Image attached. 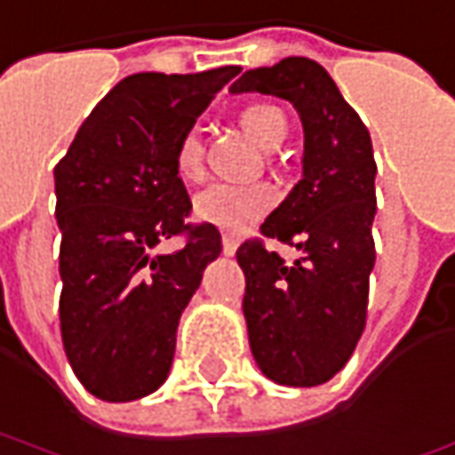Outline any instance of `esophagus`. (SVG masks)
I'll use <instances>...</instances> for the list:
<instances>
[{"instance_id": "esophagus-1", "label": "esophagus", "mask_w": 455, "mask_h": 455, "mask_svg": "<svg viewBox=\"0 0 455 455\" xmlns=\"http://www.w3.org/2000/svg\"><path fill=\"white\" fill-rule=\"evenodd\" d=\"M237 245H240V243L235 240L233 235H222V252H225V255H235Z\"/></svg>"}]
</instances>
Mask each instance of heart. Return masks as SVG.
Listing matches in <instances>:
<instances>
[{
	"label": "heart",
	"mask_w": 455,
	"mask_h": 455,
	"mask_svg": "<svg viewBox=\"0 0 455 455\" xmlns=\"http://www.w3.org/2000/svg\"><path fill=\"white\" fill-rule=\"evenodd\" d=\"M240 122L260 148L275 149L285 135L288 122L285 115L273 105H250L243 109ZM175 167L180 178L195 180L203 178L205 170V142L197 127L188 130L180 137L175 149ZM275 203V192L267 185H230L215 182L195 197V215L207 225H215L220 230L243 233L252 222H258Z\"/></svg>",
	"instance_id": "heart-1"
}]
</instances>
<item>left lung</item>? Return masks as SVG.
Returning a JSON list of instances; mask_svg holds the SVG:
<instances>
[{"label": "left lung", "mask_w": 455, "mask_h": 455, "mask_svg": "<svg viewBox=\"0 0 455 455\" xmlns=\"http://www.w3.org/2000/svg\"><path fill=\"white\" fill-rule=\"evenodd\" d=\"M233 94L288 100L303 122V178L260 225L303 252L288 265L260 240L237 248L252 358L277 386L310 388L343 371L365 328L376 265V160L355 109L307 57L248 69Z\"/></svg>", "instance_id": "8db88e82"}]
</instances>
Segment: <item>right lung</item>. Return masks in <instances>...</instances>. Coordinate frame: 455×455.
I'll use <instances>...</instances> for the list:
<instances>
[{"label":"right lung","mask_w":455,"mask_h":455,"mask_svg":"<svg viewBox=\"0 0 455 455\" xmlns=\"http://www.w3.org/2000/svg\"><path fill=\"white\" fill-rule=\"evenodd\" d=\"M237 72L124 77L54 167L64 353L100 401H137L167 380L180 315L222 252L215 225H188L175 149ZM182 232V249L162 250Z\"/></svg>","instance_id":"1"}]
</instances>
